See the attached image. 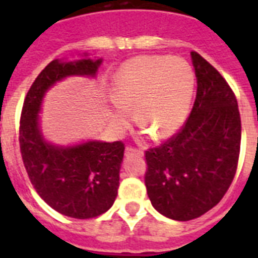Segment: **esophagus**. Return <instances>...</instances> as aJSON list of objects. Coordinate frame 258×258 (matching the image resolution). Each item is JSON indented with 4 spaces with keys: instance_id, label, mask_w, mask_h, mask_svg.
<instances>
[{
    "instance_id": "esophagus-1",
    "label": "esophagus",
    "mask_w": 258,
    "mask_h": 258,
    "mask_svg": "<svg viewBox=\"0 0 258 258\" xmlns=\"http://www.w3.org/2000/svg\"><path fill=\"white\" fill-rule=\"evenodd\" d=\"M125 157H130V155H138V157H142L143 155V151L141 149H135V147H131V146H127L125 147Z\"/></svg>"
}]
</instances>
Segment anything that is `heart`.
<instances>
[{
  "instance_id": "b5f03b06",
  "label": "heart",
  "mask_w": 258,
  "mask_h": 258,
  "mask_svg": "<svg viewBox=\"0 0 258 258\" xmlns=\"http://www.w3.org/2000/svg\"><path fill=\"white\" fill-rule=\"evenodd\" d=\"M196 75L187 60L167 54L130 58L112 78V121L121 127L135 107L137 120L155 138H169L190 112Z\"/></svg>"
}]
</instances>
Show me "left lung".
<instances>
[{
    "instance_id": "obj_1",
    "label": "left lung",
    "mask_w": 258,
    "mask_h": 258,
    "mask_svg": "<svg viewBox=\"0 0 258 258\" xmlns=\"http://www.w3.org/2000/svg\"><path fill=\"white\" fill-rule=\"evenodd\" d=\"M197 95L183 127L146 151L145 183L158 212L175 221L198 218L216 206L236 175L241 145L237 99L221 74L191 52Z\"/></svg>"
}]
</instances>
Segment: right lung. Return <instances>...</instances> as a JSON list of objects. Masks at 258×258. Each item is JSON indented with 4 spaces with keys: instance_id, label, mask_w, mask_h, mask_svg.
I'll return each mask as SVG.
<instances>
[{
    "instance_id": "right-lung-1",
    "label": "right lung",
    "mask_w": 258,
    "mask_h": 258,
    "mask_svg": "<svg viewBox=\"0 0 258 258\" xmlns=\"http://www.w3.org/2000/svg\"><path fill=\"white\" fill-rule=\"evenodd\" d=\"M101 58L50 61L26 93L20 119V150L30 182L50 208L67 217L87 220L105 213L115 202L123 142L89 141L54 146L40 131L38 112L46 91L67 76H95Z\"/></svg>"
}]
</instances>
